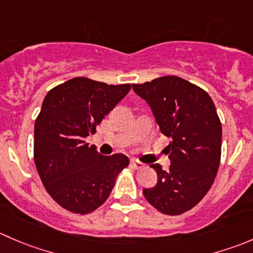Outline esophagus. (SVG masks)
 <instances>
[{
    "mask_svg": "<svg viewBox=\"0 0 253 253\" xmlns=\"http://www.w3.org/2000/svg\"><path fill=\"white\" fill-rule=\"evenodd\" d=\"M131 166L133 167V168H136V169H142L144 167V164L142 163V162L136 161V159H132V161H131Z\"/></svg>",
    "mask_w": 253,
    "mask_h": 253,
    "instance_id": "1",
    "label": "esophagus"
}]
</instances>
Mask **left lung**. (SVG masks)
Returning <instances> with one entry per match:
<instances>
[{"mask_svg": "<svg viewBox=\"0 0 253 253\" xmlns=\"http://www.w3.org/2000/svg\"><path fill=\"white\" fill-rule=\"evenodd\" d=\"M152 109L159 129L171 138L167 146L169 169L152 164L158 181L143 189L147 202L166 215L194 208L211 188L221 158V122L205 90L179 77L132 84Z\"/></svg>", "mask_w": 253, "mask_h": 253, "instance_id": "1", "label": "left lung"}]
</instances>
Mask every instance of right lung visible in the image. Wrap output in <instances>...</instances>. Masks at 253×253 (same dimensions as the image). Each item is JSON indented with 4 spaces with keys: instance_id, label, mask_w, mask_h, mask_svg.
<instances>
[{
    "instance_id": "obj_1",
    "label": "right lung",
    "mask_w": 253,
    "mask_h": 253,
    "mask_svg": "<svg viewBox=\"0 0 253 253\" xmlns=\"http://www.w3.org/2000/svg\"><path fill=\"white\" fill-rule=\"evenodd\" d=\"M129 90V84L74 78L44 97L34 124V163L45 190L61 208L82 215L96 210L128 166L125 154L102 156L85 138Z\"/></svg>"
}]
</instances>
